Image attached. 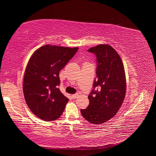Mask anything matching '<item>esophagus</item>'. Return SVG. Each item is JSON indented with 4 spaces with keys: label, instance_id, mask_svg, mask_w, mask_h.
Masks as SVG:
<instances>
[{
    "label": "esophagus",
    "instance_id": "1",
    "mask_svg": "<svg viewBox=\"0 0 156 156\" xmlns=\"http://www.w3.org/2000/svg\"><path fill=\"white\" fill-rule=\"evenodd\" d=\"M78 96H79V94L78 93L75 94H73L72 95V98H73V99H75V98H78Z\"/></svg>",
    "mask_w": 156,
    "mask_h": 156
}]
</instances>
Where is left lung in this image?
<instances>
[{"instance_id": "1", "label": "left lung", "mask_w": 156, "mask_h": 156, "mask_svg": "<svg viewBox=\"0 0 156 156\" xmlns=\"http://www.w3.org/2000/svg\"><path fill=\"white\" fill-rule=\"evenodd\" d=\"M96 57V78L89 94V106L80 112L92 124H102L113 118L122 105L126 94V78L119 54L109 44L88 50Z\"/></svg>"}]
</instances>
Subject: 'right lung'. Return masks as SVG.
Returning a JSON list of instances; mask_svg holds the SVG:
<instances>
[{"label": "right lung", "instance_id": "add662e5", "mask_svg": "<svg viewBox=\"0 0 156 156\" xmlns=\"http://www.w3.org/2000/svg\"><path fill=\"white\" fill-rule=\"evenodd\" d=\"M78 48L44 45L31 56L23 80L26 103L34 115L44 121L58 118L69 99L58 88L59 72Z\"/></svg>", "mask_w": 156, "mask_h": 156}]
</instances>
